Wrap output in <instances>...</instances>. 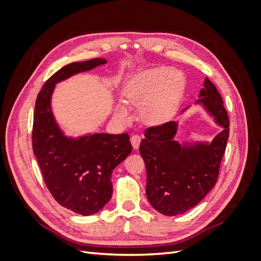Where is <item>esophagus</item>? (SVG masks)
Returning a JSON list of instances; mask_svg holds the SVG:
<instances>
[{
    "label": "esophagus",
    "instance_id": "34e87169",
    "mask_svg": "<svg viewBox=\"0 0 261 261\" xmlns=\"http://www.w3.org/2000/svg\"><path fill=\"white\" fill-rule=\"evenodd\" d=\"M140 141H141V138L138 135H134L130 138V143H132V146L134 149H138V147L140 145Z\"/></svg>",
    "mask_w": 261,
    "mask_h": 261
}]
</instances>
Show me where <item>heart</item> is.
I'll list each match as a JSON object with an SVG mask.
<instances>
[{"label": "heart", "instance_id": "obj_1", "mask_svg": "<svg viewBox=\"0 0 261 261\" xmlns=\"http://www.w3.org/2000/svg\"><path fill=\"white\" fill-rule=\"evenodd\" d=\"M186 89V77L178 69L169 66L149 68L138 74L124 92L127 103L138 107L141 122L159 126L170 121L180 103ZM120 121H127L129 112L122 103L114 108Z\"/></svg>", "mask_w": 261, "mask_h": 261}]
</instances>
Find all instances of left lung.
I'll list each match as a JSON object with an SVG mask.
<instances>
[{"instance_id":"8db88e82","label":"left lung","mask_w":261,"mask_h":261,"mask_svg":"<svg viewBox=\"0 0 261 261\" xmlns=\"http://www.w3.org/2000/svg\"><path fill=\"white\" fill-rule=\"evenodd\" d=\"M198 97L195 106L202 107L222 127L211 141L192 139L179 143L174 139L177 122H169L146 129L139 146L147 171V198L158 212L165 216L183 215L194 208L218 179L230 122L222 98L207 77Z\"/></svg>"}]
</instances>
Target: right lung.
<instances>
[{
    "mask_svg": "<svg viewBox=\"0 0 261 261\" xmlns=\"http://www.w3.org/2000/svg\"><path fill=\"white\" fill-rule=\"evenodd\" d=\"M107 62L92 59L62 67L45 82L35 106L33 148L44 183L61 206L82 216L94 215L111 199L112 172L133 148L127 134L67 136L54 116L52 96L59 83Z\"/></svg>",
    "mask_w": 261,
    "mask_h": 261,
    "instance_id": "obj_1",
    "label": "right lung"
}]
</instances>
